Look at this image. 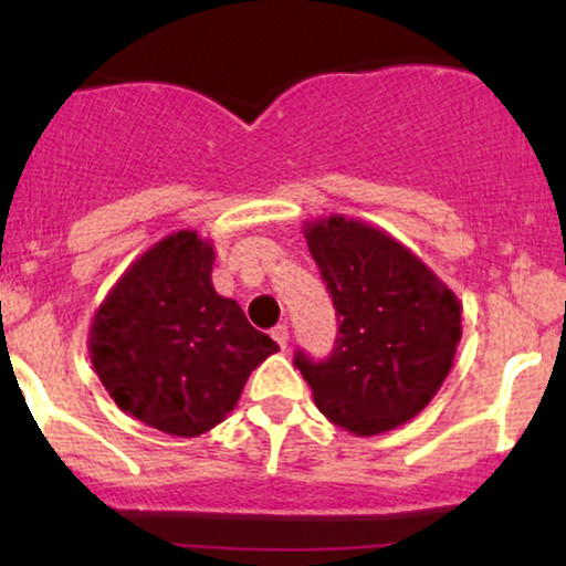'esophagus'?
Returning <instances> with one entry per match:
<instances>
[{"mask_svg": "<svg viewBox=\"0 0 566 566\" xmlns=\"http://www.w3.org/2000/svg\"><path fill=\"white\" fill-rule=\"evenodd\" d=\"M271 337L279 343L282 348H287V340H290V327L287 324H276L274 329H271Z\"/></svg>", "mask_w": 566, "mask_h": 566, "instance_id": "1", "label": "esophagus"}]
</instances>
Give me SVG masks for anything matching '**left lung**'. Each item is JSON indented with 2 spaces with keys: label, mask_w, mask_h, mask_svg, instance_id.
Wrapping results in <instances>:
<instances>
[{
  "label": "left lung",
  "mask_w": 566,
  "mask_h": 566,
  "mask_svg": "<svg viewBox=\"0 0 566 566\" xmlns=\"http://www.w3.org/2000/svg\"><path fill=\"white\" fill-rule=\"evenodd\" d=\"M305 242L337 314L327 359L295 354L316 407L356 437L407 423L450 373L460 301L405 244L359 220L305 223Z\"/></svg>",
  "instance_id": "obj_1"
}]
</instances>
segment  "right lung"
I'll list each match as a JSON object with an SVG mask.
<instances>
[{
	"label": "right lung",
	"instance_id": "obj_1",
	"mask_svg": "<svg viewBox=\"0 0 566 566\" xmlns=\"http://www.w3.org/2000/svg\"><path fill=\"white\" fill-rule=\"evenodd\" d=\"M212 244L165 237L125 271L90 327V359L119 409L172 437H199L237 407L276 354L237 301L212 287Z\"/></svg>",
	"mask_w": 566,
	"mask_h": 566
}]
</instances>
